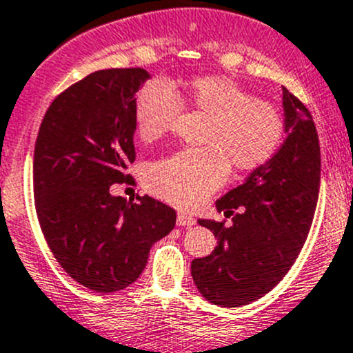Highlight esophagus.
Instances as JSON below:
<instances>
[{
    "label": "esophagus",
    "instance_id": "obj_1",
    "mask_svg": "<svg viewBox=\"0 0 353 353\" xmlns=\"http://www.w3.org/2000/svg\"><path fill=\"white\" fill-rule=\"evenodd\" d=\"M196 224V219L193 217L191 214H188V212H177V225H193Z\"/></svg>",
    "mask_w": 353,
    "mask_h": 353
}]
</instances>
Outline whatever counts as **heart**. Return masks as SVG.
Segmentation results:
<instances>
[{
  "instance_id": "1",
  "label": "heart",
  "mask_w": 353,
  "mask_h": 353,
  "mask_svg": "<svg viewBox=\"0 0 353 353\" xmlns=\"http://www.w3.org/2000/svg\"><path fill=\"white\" fill-rule=\"evenodd\" d=\"M186 101L208 115L205 148L181 150L146 169L150 193L179 207H194L228 179L229 163L238 170L268 163L279 150L285 124L272 105L259 101L236 82L221 75L198 77L184 84ZM181 110L172 85L150 81L134 100V124L143 141L165 134Z\"/></svg>"
}]
</instances>
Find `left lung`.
<instances>
[{"label": "left lung", "instance_id": "1", "mask_svg": "<svg viewBox=\"0 0 353 353\" xmlns=\"http://www.w3.org/2000/svg\"><path fill=\"white\" fill-rule=\"evenodd\" d=\"M283 112L286 138L276 155L215 201L232 224L198 221L214 232L217 246L191 262V276L214 305L241 307L271 292L292 269L312 225L321 183L316 124L286 88Z\"/></svg>", "mask_w": 353, "mask_h": 353}]
</instances>
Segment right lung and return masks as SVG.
Segmentation results:
<instances>
[{
  "label": "right lung",
  "instance_id": "add662e5",
  "mask_svg": "<svg viewBox=\"0 0 353 353\" xmlns=\"http://www.w3.org/2000/svg\"><path fill=\"white\" fill-rule=\"evenodd\" d=\"M150 74L105 68L75 82L48 108L34 150V198L48 246L85 288L114 293L145 271L176 210L150 196L110 193L136 160L134 100Z\"/></svg>",
  "mask_w": 353,
  "mask_h": 353
}]
</instances>
